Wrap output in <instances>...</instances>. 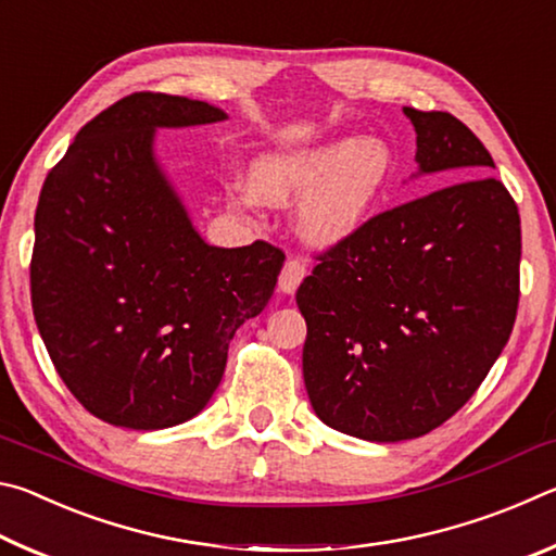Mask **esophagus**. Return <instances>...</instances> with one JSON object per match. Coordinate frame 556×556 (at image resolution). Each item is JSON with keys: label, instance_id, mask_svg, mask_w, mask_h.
Here are the masks:
<instances>
[{"label": "esophagus", "instance_id": "esophagus-1", "mask_svg": "<svg viewBox=\"0 0 556 556\" xmlns=\"http://www.w3.org/2000/svg\"><path fill=\"white\" fill-rule=\"evenodd\" d=\"M306 275H308L306 262L299 260V257H289L285 262V267H281V275H279V291H281V294H294Z\"/></svg>", "mask_w": 556, "mask_h": 556}]
</instances>
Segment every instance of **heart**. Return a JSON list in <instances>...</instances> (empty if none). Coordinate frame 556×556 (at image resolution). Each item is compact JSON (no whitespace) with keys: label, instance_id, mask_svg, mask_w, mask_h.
<instances>
[{"label":"heart","instance_id":"heart-1","mask_svg":"<svg viewBox=\"0 0 556 556\" xmlns=\"http://www.w3.org/2000/svg\"><path fill=\"white\" fill-rule=\"evenodd\" d=\"M394 154L380 137H343L306 149L260 154L250 184H235L225 199L250 218L267 205L299 203L296 225L316 248H336L365 230L388 193Z\"/></svg>","mask_w":556,"mask_h":556}]
</instances>
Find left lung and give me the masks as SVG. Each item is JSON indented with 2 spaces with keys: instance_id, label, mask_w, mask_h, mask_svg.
<instances>
[{
  "instance_id": "left-lung-1",
  "label": "left lung",
  "mask_w": 556,
  "mask_h": 556,
  "mask_svg": "<svg viewBox=\"0 0 556 556\" xmlns=\"http://www.w3.org/2000/svg\"><path fill=\"white\" fill-rule=\"evenodd\" d=\"M402 112L417 131L409 178L448 186L375 215L296 291L316 417L378 444L429 434L473 397L520 299V213L485 176L493 156L448 112Z\"/></svg>"
}]
</instances>
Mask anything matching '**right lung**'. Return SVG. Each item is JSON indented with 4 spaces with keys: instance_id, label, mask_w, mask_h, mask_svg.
<instances>
[{
    "instance_id": "right-lung-1",
    "label": "right lung",
    "mask_w": 556,
    "mask_h": 556,
    "mask_svg": "<svg viewBox=\"0 0 556 556\" xmlns=\"http://www.w3.org/2000/svg\"><path fill=\"white\" fill-rule=\"evenodd\" d=\"M228 119L135 92L75 135L36 208L31 306L65 388L108 425L152 431L203 412L238 328L285 265L267 242L208 244L156 156V129Z\"/></svg>"
}]
</instances>
